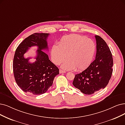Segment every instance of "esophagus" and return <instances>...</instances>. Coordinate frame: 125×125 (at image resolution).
Returning <instances> with one entry per match:
<instances>
[{"instance_id":"34e87169","label":"esophagus","mask_w":125,"mask_h":125,"mask_svg":"<svg viewBox=\"0 0 125 125\" xmlns=\"http://www.w3.org/2000/svg\"><path fill=\"white\" fill-rule=\"evenodd\" d=\"M66 71H63V70H62V69H60L59 70V73H66Z\"/></svg>"}]
</instances>
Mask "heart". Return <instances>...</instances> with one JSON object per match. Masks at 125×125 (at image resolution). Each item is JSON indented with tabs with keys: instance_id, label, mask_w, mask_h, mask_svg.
<instances>
[{
	"instance_id": "obj_1",
	"label": "heart",
	"mask_w": 125,
	"mask_h": 125,
	"mask_svg": "<svg viewBox=\"0 0 125 125\" xmlns=\"http://www.w3.org/2000/svg\"><path fill=\"white\" fill-rule=\"evenodd\" d=\"M58 44H54L51 49L53 62L58 64L67 57L68 60L62 64V68L76 71L83 70L89 66L96 49L92 40L77 34L63 37Z\"/></svg>"
}]
</instances>
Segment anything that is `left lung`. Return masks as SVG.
Segmentation results:
<instances>
[{"label":"left lung","instance_id":"8db88e82","mask_svg":"<svg viewBox=\"0 0 125 125\" xmlns=\"http://www.w3.org/2000/svg\"><path fill=\"white\" fill-rule=\"evenodd\" d=\"M96 41L95 59L82 72L75 75L73 86L85 94H92L104 89L112 74V55L105 41L95 36Z\"/></svg>","mask_w":125,"mask_h":125}]
</instances>
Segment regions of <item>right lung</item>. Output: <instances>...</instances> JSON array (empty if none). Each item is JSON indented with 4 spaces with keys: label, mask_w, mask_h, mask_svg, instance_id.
Segmentation results:
<instances>
[{
    "label": "right lung",
    "mask_w": 125,
    "mask_h": 125,
    "mask_svg": "<svg viewBox=\"0 0 125 125\" xmlns=\"http://www.w3.org/2000/svg\"><path fill=\"white\" fill-rule=\"evenodd\" d=\"M49 33H34L19 44L13 59L14 76L18 86L22 91L30 94L44 93L52 86L53 80L59 74L58 68L52 63L42 50L48 49L47 39ZM38 48L36 61L29 62L24 54L29 47Z\"/></svg>",
    "instance_id": "right-lung-1"
}]
</instances>
